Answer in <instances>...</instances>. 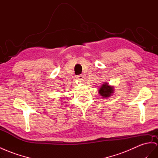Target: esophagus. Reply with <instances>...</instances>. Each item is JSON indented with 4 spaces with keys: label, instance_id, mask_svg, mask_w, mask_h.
I'll use <instances>...</instances> for the list:
<instances>
[{
    "label": "esophagus",
    "instance_id": "1",
    "mask_svg": "<svg viewBox=\"0 0 158 158\" xmlns=\"http://www.w3.org/2000/svg\"><path fill=\"white\" fill-rule=\"evenodd\" d=\"M75 78H76V79H77L79 81H83L84 77L83 75H77L75 77Z\"/></svg>",
    "mask_w": 158,
    "mask_h": 158
}]
</instances>
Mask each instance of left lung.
<instances>
[{
    "label": "left lung",
    "mask_w": 158,
    "mask_h": 158,
    "mask_svg": "<svg viewBox=\"0 0 158 158\" xmlns=\"http://www.w3.org/2000/svg\"><path fill=\"white\" fill-rule=\"evenodd\" d=\"M114 91V87L109 86L107 83H103L100 87L99 93L103 98H108L110 97Z\"/></svg>",
    "instance_id": "1"
}]
</instances>
